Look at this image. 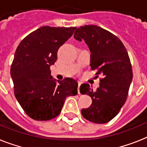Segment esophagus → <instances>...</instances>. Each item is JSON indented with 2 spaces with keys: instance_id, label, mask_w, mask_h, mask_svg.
<instances>
[{
  "instance_id": "esophagus-1",
  "label": "esophagus",
  "mask_w": 147,
  "mask_h": 147,
  "mask_svg": "<svg viewBox=\"0 0 147 147\" xmlns=\"http://www.w3.org/2000/svg\"><path fill=\"white\" fill-rule=\"evenodd\" d=\"M80 85H81V82H78V88H77V90H78V93L80 94Z\"/></svg>"
}]
</instances>
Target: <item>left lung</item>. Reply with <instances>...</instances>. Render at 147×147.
<instances>
[{
	"label": "left lung",
	"instance_id": "left-lung-1",
	"mask_svg": "<svg viewBox=\"0 0 147 147\" xmlns=\"http://www.w3.org/2000/svg\"><path fill=\"white\" fill-rule=\"evenodd\" d=\"M74 37L85 40L90 51L92 71L102 76L96 92L88 84L80 86V92L84 89V94L92 98L91 105L82 109V115L93 123H107L119 113L128 96L132 69L127 51L119 37L97 26L80 27Z\"/></svg>",
	"mask_w": 147,
	"mask_h": 147
}]
</instances>
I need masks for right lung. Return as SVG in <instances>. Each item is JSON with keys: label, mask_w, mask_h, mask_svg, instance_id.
Instances as JSON below:
<instances>
[{"label": "right lung", "mask_w": 147, "mask_h": 147, "mask_svg": "<svg viewBox=\"0 0 147 147\" xmlns=\"http://www.w3.org/2000/svg\"><path fill=\"white\" fill-rule=\"evenodd\" d=\"M76 27H40L18 45L10 69L14 93L26 113L36 121H49L60 113L67 96L77 94L78 83L71 78L53 80L50 66L57 51Z\"/></svg>", "instance_id": "add662e5"}]
</instances>
